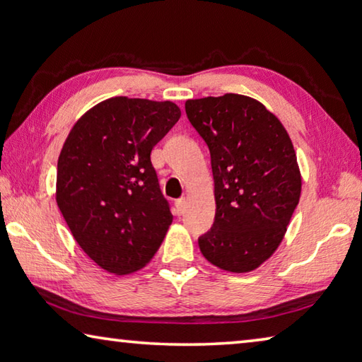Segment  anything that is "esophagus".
Returning <instances> with one entry per match:
<instances>
[{
	"instance_id": "obj_1",
	"label": "esophagus",
	"mask_w": 362,
	"mask_h": 362,
	"mask_svg": "<svg viewBox=\"0 0 362 362\" xmlns=\"http://www.w3.org/2000/svg\"><path fill=\"white\" fill-rule=\"evenodd\" d=\"M174 206H175V212L179 214V216H182V214L185 212V207H187V199H185V198H180V199H177Z\"/></svg>"
}]
</instances>
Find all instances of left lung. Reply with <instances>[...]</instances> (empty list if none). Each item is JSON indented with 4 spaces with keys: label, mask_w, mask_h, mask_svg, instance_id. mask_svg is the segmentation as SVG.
Returning a JSON list of instances; mask_svg holds the SVG:
<instances>
[{
    "label": "left lung",
    "mask_w": 362,
    "mask_h": 362,
    "mask_svg": "<svg viewBox=\"0 0 362 362\" xmlns=\"http://www.w3.org/2000/svg\"><path fill=\"white\" fill-rule=\"evenodd\" d=\"M185 112L209 148L216 185V218L198 238L201 252L226 272H252L278 249L300 199L289 134L260 102L240 94L187 100Z\"/></svg>",
    "instance_id": "8db88e82"
}]
</instances>
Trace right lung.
Returning <instances> with one entry per match:
<instances>
[{"instance_id":"right-lung-1","label":"right lung","mask_w":362,"mask_h":362,"mask_svg":"<svg viewBox=\"0 0 362 362\" xmlns=\"http://www.w3.org/2000/svg\"><path fill=\"white\" fill-rule=\"evenodd\" d=\"M179 118L173 102L113 97L83 115L65 140L57 206L81 249L110 273L146 265L173 223L150 155Z\"/></svg>"}]
</instances>
